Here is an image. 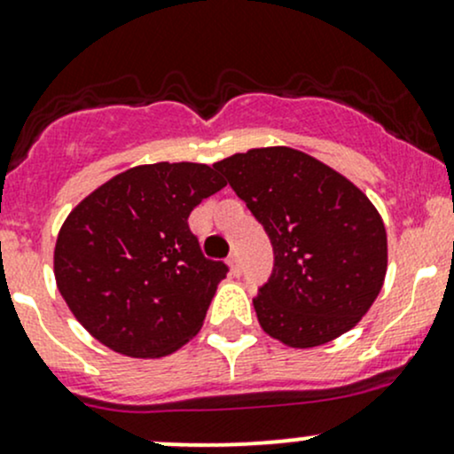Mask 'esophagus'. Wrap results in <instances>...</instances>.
<instances>
[{
    "label": "esophagus",
    "instance_id": "1",
    "mask_svg": "<svg viewBox=\"0 0 454 454\" xmlns=\"http://www.w3.org/2000/svg\"><path fill=\"white\" fill-rule=\"evenodd\" d=\"M228 265H231V274H232V277H239V274H241V265H239V259H237V254H232L231 259H228Z\"/></svg>",
    "mask_w": 454,
    "mask_h": 454
}]
</instances>
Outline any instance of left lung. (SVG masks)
Masks as SVG:
<instances>
[{
    "label": "left lung",
    "mask_w": 454,
    "mask_h": 454,
    "mask_svg": "<svg viewBox=\"0 0 454 454\" xmlns=\"http://www.w3.org/2000/svg\"><path fill=\"white\" fill-rule=\"evenodd\" d=\"M274 248L254 303L261 329L312 349L360 323L387 277V228L354 182L303 151L263 146L213 164Z\"/></svg>",
    "instance_id": "left-lung-1"
}]
</instances>
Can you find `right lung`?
I'll return each mask as SVG.
<instances>
[{
	"mask_svg": "<svg viewBox=\"0 0 454 454\" xmlns=\"http://www.w3.org/2000/svg\"><path fill=\"white\" fill-rule=\"evenodd\" d=\"M223 186L208 164H140L67 215L54 278L96 340L129 358H162L200 332L228 268L201 254L189 215Z\"/></svg>",
	"mask_w": 454,
	"mask_h": 454,
	"instance_id": "obj_1",
	"label": "right lung"
}]
</instances>
